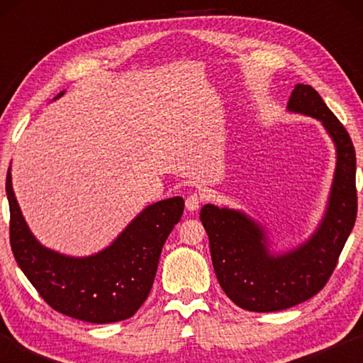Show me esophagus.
<instances>
[{
    "mask_svg": "<svg viewBox=\"0 0 363 363\" xmlns=\"http://www.w3.org/2000/svg\"><path fill=\"white\" fill-rule=\"evenodd\" d=\"M203 199H205V196L201 194H190L186 199V208L189 211H196L200 208Z\"/></svg>",
    "mask_w": 363,
    "mask_h": 363,
    "instance_id": "34e87169",
    "label": "esophagus"
}]
</instances>
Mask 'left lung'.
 Segmentation results:
<instances>
[{"instance_id": "left-lung-1", "label": "left lung", "mask_w": 363, "mask_h": 363, "mask_svg": "<svg viewBox=\"0 0 363 363\" xmlns=\"http://www.w3.org/2000/svg\"><path fill=\"white\" fill-rule=\"evenodd\" d=\"M286 108L320 120L336 147L327 211L311 238L286 253H270L266 232L245 213L210 203L200 211L220 288L251 312L284 311L315 296L333 274L357 216L355 150L346 128L309 84L294 86Z\"/></svg>"}]
</instances>
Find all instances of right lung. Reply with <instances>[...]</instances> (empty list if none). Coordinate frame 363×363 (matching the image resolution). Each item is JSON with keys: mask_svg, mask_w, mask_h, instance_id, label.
<instances>
[{"mask_svg": "<svg viewBox=\"0 0 363 363\" xmlns=\"http://www.w3.org/2000/svg\"><path fill=\"white\" fill-rule=\"evenodd\" d=\"M6 195L11 248L22 272L54 311L89 323H113L136 314L150 293L163 245L184 211L182 196L157 201L140 211L110 247L73 257L43 247L30 232L12 190L11 168Z\"/></svg>", "mask_w": 363, "mask_h": 363, "instance_id": "add662e5", "label": "right lung"}]
</instances>
